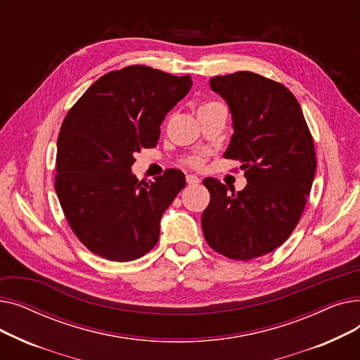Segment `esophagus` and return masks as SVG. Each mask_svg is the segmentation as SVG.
Here are the masks:
<instances>
[{
	"instance_id": "34e87169",
	"label": "esophagus",
	"mask_w": 360,
	"mask_h": 360,
	"mask_svg": "<svg viewBox=\"0 0 360 360\" xmlns=\"http://www.w3.org/2000/svg\"><path fill=\"white\" fill-rule=\"evenodd\" d=\"M186 182H188V185H198L200 178L195 175H186Z\"/></svg>"
}]
</instances>
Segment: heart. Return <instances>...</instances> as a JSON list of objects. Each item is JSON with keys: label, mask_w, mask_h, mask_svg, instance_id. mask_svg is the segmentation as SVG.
<instances>
[{"label": "heart", "mask_w": 360, "mask_h": 360, "mask_svg": "<svg viewBox=\"0 0 360 360\" xmlns=\"http://www.w3.org/2000/svg\"><path fill=\"white\" fill-rule=\"evenodd\" d=\"M216 103H217V102H207V103L201 105L200 109H205V108H209V106L216 105ZM186 163L190 165V166H193V167H200V166L204 163V155H194V156H190V158L186 159Z\"/></svg>", "instance_id": "heart-1"}]
</instances>
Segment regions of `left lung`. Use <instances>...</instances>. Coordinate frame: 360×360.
<instances>
[{"mask_svg":"<svg viewBox=\"0 0 360 360\" xmlns=\"http://www.w3.org/2000/svg\"><path fill=\"white\" fill-rule=\"evenodd\" d=\"M210 87L232 113L224 158L242 163L248 184L229 194L217 179L202 181L210 191L202 233L216 252L248 261L278 248L299 223L316 170L314 140L299 102L281 83L238 71L213 77Z\"/></svg>","mask_w":360,"mask_h":360,"instance_id":"left-lung-1","label":"left lung"}]
</instances>
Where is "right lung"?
I'll use <instances>...</instances> for the list:
<instances>
[{"mask_svg":"<svg viewBox=\"0 0 360 360\" xmlns=\"http://www.w3.org/2000/svg\"><path fill=\"white\" fill-rule=\"evenodd\" d=\"M190 75L146 65L110 71L68 110L58 136L55 191L74 235L110 261H132L155 247L160 219L185 186L167 169L155 181L132 175L134 155L155 147L166 113L190 91Z\"/></svg>","mask_w":360,"mask_h":360,"instance_id":"add662e5","label":"right lung"}]
</instances>
